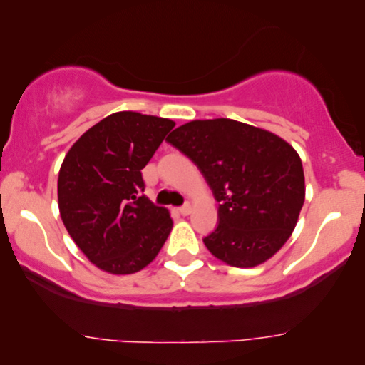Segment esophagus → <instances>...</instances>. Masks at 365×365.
<instances>
[{"label": "esophagus", "mask_w": 365, "mask_h": 365, "mask_svg": "<svg viewBox=\"0 0 365 365\" xmlns=\"http://www.w3.org/2000/svg\"><path fill=\"white\" fill-rule=\"evenodd\" d=\"M178 212H180V214H182V216H188V214H190V212H192V205H190V204H188V202H187V204H183V205H182V207H180V209H178Z\"/></svg>", "instance_id": "obj_1"}]
</instances>
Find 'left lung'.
Returning <instances> with one entry per match:
<instances>
[{"mask_svg":"<svg viewBox=\"0 0 365 365\" xmlns=\"http://www.w3.org/2000/svg\"><path fill=\"white\" fill-rule=\"evenodd\" d=\"M166 140L194 161L219 202V225L204 238L214 257L248 269L284 247L306 192L301 158L291 144L231 118L192 120Z\"/></svg>","mask_w":365,"mask_h":365,"instance_id":"obj_1","label":"left lung"}]
</instances>
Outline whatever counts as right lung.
I'll use <instances>...</instances> for the list:
<instances>
[{
  "instance_id": "obj_1",
  "label": "right lung",
  "mask_w": 365,
  "mask_h": 365,
  "mask_svg": "<svg viewBox=\"0 0 365 365\" xmlns=\"http://www.w3.org/2000/svg\"><path fill=\"white\" fill-rule=\"evenodd\" d=\"M173 127L170 118L112 113L88 129L61 165V219L88 260L108 274L144 269L168 238L173 221L143 194L140 170Z\"/></svg>"
}]
</instances>
